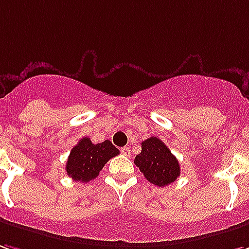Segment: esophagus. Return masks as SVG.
<instances>
[{"label": "esophagus", "instance_id": "1", "mask_svg": "<svg viewBox=\"0 0 249 249\" xmlns=\"http://www.w3.org/2000/svg\"><path fill=\"white\" fill-rule=\"evenodd\" d=\"M121 152H123L125 156H129V155H130V151H129V148H128V147H123V148H121Z\"/></svg>", "mask_w": 249, "mask_h": 249}]
</instances>
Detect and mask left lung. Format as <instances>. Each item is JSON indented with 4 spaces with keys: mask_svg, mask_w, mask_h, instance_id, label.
<instances>
[{
    "mask_svg": "<svg viewBox=\"0 0 249 249\" xmlns=\"http://www.w3.org/2000/svg\"><path fill=\"white\" fill-rule=\"evenodd\" d=\"M136 164L148 182L159 187L170 185L180 174L178 159L158 137L142 142V152L135 158Z\"/></svg>",
    "mask_w": 249,
    "mask_h": 249,
    "instance_id": "1",
    "label": "left lung"
}]
</instances>
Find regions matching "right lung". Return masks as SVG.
Wrapping results in <instances>:
<instances>
[{"instance_id":"obj_1","label":"right lung","mask_w":249,"mask_h":249,"mask_svg":"<svg viewBox=\"0 0 249 249\" xmlns=\"http://www.w3.org/2000/svg\"><path fill=\"white\" fill-rule=\"evenodd\" d=\"M119 154V149L109 140L93 144L89 137H83L71 149L66 163V171L74 180L89 182L97 178L107 160Z\"/></svg>"}]
</instances>
